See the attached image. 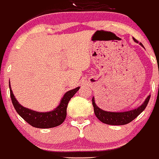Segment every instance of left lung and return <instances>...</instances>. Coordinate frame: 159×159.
I'll return each mask as SVG.
<instances>
[{"instance_id": "8db88e82", "label": "left lung", "mask_w": 159, "mask_h": 159, "mask_svg": "<svg viewBox=\"0 0 159 159\" xmlns=\"http://www.w3.org/2000/svg\"><path fill=\"white\" fill-rule=\"evenodd\" d=\"M133 39H134L135 42L138 43V41L134 38H133ZM139 44L140 46L144 47L141 43ZM150 95H149L146 98L144 102L139 107H137V108L130 110V111H124V112H111V111H106L99 108L96 105L94 97L92 98V104H93L96 116L102 122L111 125H124L128 124L129 122H130V121H132L134 119H136L145 109V107L148 104V102L150 100Z\"/></svg>"}]
</instances>
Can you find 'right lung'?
<instances>
[{
  "mask_svg": "<svg viewBox=\"0 0 159 159\" xmlns=\"http://www.w3.org/2000/svg\"><path fill=\"white\" fill-rule=\"evenodd\" d=\"M9 89H10V96L14 107L16 110L17 113L26 122L38 128H52L60 125L66 119L68 104L70 99L79 91L80 87L66 92L60 100L58 106L53 111L48 112H38L23 107L18 102L14 96L10 85H9Z\"/></svg>",
  "mask_w": 159,
  "mask_h": 159,
  "instance_id": "1",
  "label": "right lung"
}]
</instances>
